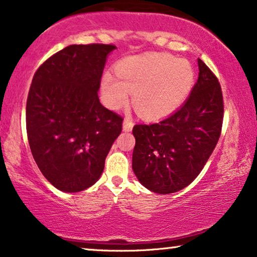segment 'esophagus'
Masks as SVG:
<instances>
[{"label":"esophagus","mask_w":257,"mask_h":257,"mask_svg":"<svg viewBox=\"0 0 257 257\" xmlns=\"http://www.w3.org/2000/svg\"><path fill=\"white\" fill-rule=\"evenodd\" d=\"M134 127V122L130 117H125L123 121V130L124 132H132V129Z\"/></svg>","instance_id":"34e87169"}]
</instances>
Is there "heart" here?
Returning a JSON list of instances; mask_svg holds the SVG:
<instances>
[{
  "label": "heart",
  "mask_w": 257,
  "mask_h": 257,
  "mask_svg": "<svg viewBox=\"0 0 257 257\" xmlns=\"http://www.w3.org/2000/svg\"><path fill=\"white\" fill-rule=\"evenodd\" d=\"M116 77L106 72L101 89L110 108L127 104L129 92L142 116L159 118L182 105L194 85L195 72L186 60L167 54L133 56L117 63Z\"/></svg>",
  "instance_id": "b5f03b06"
}]
</instances>
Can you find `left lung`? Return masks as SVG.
I'll use <instances>...</instances> for the list:
<instances>
[{
	"instance_id": "left-lung-1",
	"label": "left lung",
	"mask_w": 257,
	"mask_h": 257,
	"mask_svg": "<svg viewBox=\"0 0 257 257\" xmlns=\"http://www.w3.org/2000/svg\"><path fill=\"white\" fill-rule=\"evenodd\" d=\"M198 79L185 104L164 120L136 124L133 171L145 188L172 194L201 173L219 140L224 117L220 84L198 59Z\"/></svg>"
}]
</instances>
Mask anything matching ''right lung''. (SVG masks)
I'll return each mask as SVG.
<instances>
[{
  "instance_id": "obj_1",
  "label": "right lung",
  "mask_w": 257,
  "mask_h": 257,
  "mask_svg": "<svg viewBox=\"0 0 257 257\" xmlns=\"http://www.w3.org/2000/svg\"><path fill=\"white\" fill-rule=\"evenodd\" d=\"M114 45H70L38 68L26 101L31 152L59 190L94 185L122 132V118L99 101L98 90Z\"/></svg>"
}]
</instances>
